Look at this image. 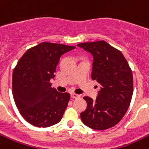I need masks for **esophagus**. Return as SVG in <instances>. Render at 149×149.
Masks as SVG:
<instances>
[{
  "label": "esophagus",
  "instance_id": "34e87169",
  "mask_svg": "<svg viewBox=\"0 0 149 149\" xmlns=\"http://www.w3.org/2000/svg\"><path fill=\"white\" fill-rule=\"evenodd\" d=\"M71 97L73 98H78L81 97V95H79L75 94V93H71Z\"/></svg>",
  "mask_w": 149,
  "mask_h": 149
}]
</instances>
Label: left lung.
I'll return each instance as SVG.
<instances>
[{"label":"left lung","instance_id":"obj_1","mask_svg":"<svg viewBox=\"0 0 149 149\" xmlns=\"http://www.w3.org/2000/svg\"><path fill=\"white\" fill-rule=\"evenodd\" d=\"M77 45L93 55L91 77L101 85L95 100L84 97L87 107L81 113V120L97 131L110 128L120 122L130 106L134 90L132 71L122 52L105 41Z\"/></svg>","mask_w":149,"mask_h":149}]
</instances>
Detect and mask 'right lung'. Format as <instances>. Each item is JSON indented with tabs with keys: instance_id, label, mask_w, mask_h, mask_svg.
<instances>
[{
	"instance_id": "right-lung-1",
	"label": "right lung",
	"mask_w": 149,
	"mask_h": 149,
	"mask_svg": "<svg viewBox=\"0 0 149 149\" xmlns=\"http://www.w3.org/2000/svg\"><path fill=\"white\" fill-rule=\"evenodd\" d=\"M74 46L42 42L27 50L13 73L12 90L17 108L27 122L38 127L58 123L70 100L68 93L51 87L60 56Z\"/></svg>"
}]
</instances>
